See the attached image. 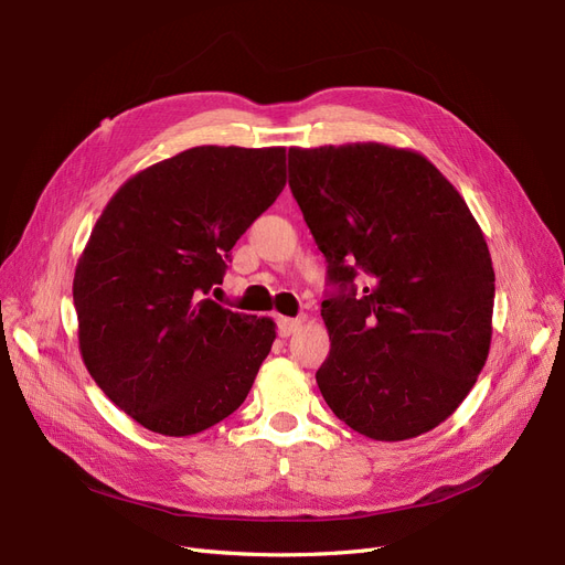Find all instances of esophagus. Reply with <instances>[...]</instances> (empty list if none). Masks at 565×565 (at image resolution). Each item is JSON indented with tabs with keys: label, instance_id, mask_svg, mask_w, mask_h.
<instances>
[{
	"label": "esophagus",
	"instance_id": "obj_1",
	"mask_svg": "<svg viewBox=\"0 0 565 565\" xmlns=\"http://www.w3.org/2000/svg\"><path fill=\"white\" fill-rule=\"evenodd\" d=\"M300 328H302V318H279V337H284V339H288V337H292L295 332H300Z\"/></svg>",
	"mask_w": 565,
	"mask_h": 565
}]
</instances>
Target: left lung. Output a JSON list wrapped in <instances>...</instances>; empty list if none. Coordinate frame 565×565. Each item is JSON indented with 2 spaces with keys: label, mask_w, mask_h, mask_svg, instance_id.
Instances as JSON below:
<instances>
[{
  "label": "left lung",
  "mask_w": 565,
  "mask_h": 565,
  "mask_svg": "<svg viewBox=\"0 0 565 565\" xmlns=\"http://www.w3.org/2000/svg\"><path fill=\"white\" fill-rule=\"evenodd\" d=\"M290 190L328 275L330 354L318 390L377 441L447 422L486 366L494 270L460 192L422 153L377 141L288 151ZM370 277L364 294L351 286Z\"/></svg>",
  "instance_id": "left-lung-1"
}]
</instances>
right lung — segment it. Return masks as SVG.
Instances as JSON below:
<instances>
[{
  "instance_id": "1",
  "label": "right lung",
  "mask_w": 565,
  "mask_h": 565,
  "mask_svg": "<svg viewBox=\"0 0 565 565\" xmlns=\"http://www.w3.org/2000/svg\"><path fill=\"white\" fill-rule=\"evenodd\" d=\"M284 185V146H194L105 205L75 267L77 339L98 387L139 426L196 435L247 398L277 324L205 295Z\"/></svg>"
}]
</instances>
